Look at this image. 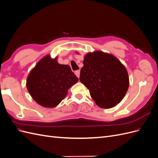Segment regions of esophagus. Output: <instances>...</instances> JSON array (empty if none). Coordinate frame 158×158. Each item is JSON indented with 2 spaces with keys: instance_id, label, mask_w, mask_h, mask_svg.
Masks as SVG:
<instances>
[{
  "instance_id": "34e87169",
  "label": "esophagus",
  "mask_w": 158,
  "mask_h": 158,
  "mask_svg": "<svg viewBox=\"0 0 158 158\" xmlns=\"http://www.w3.org/2000/svg\"><path fill=\"white\" fill-rule=\"evenodd\" d=\"M75 74H76V76H77L78 78H79L80 77V71L78 70H76L75 71Z\"/></svg>"
}]
</instances>
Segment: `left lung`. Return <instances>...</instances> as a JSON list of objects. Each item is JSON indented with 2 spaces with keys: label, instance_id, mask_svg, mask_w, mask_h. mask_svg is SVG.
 <instances>
[{
  "label": "left lung",
  "instance_id": "left-lung-1",
  "mask_svg": "<svg viewBox=\"0 0 158 158\" xmlns=\"http://www.w3.org/2000/svg\"><path fill=\"white\" fill-rule=\"evenodd\" d=\"M80 80L99 107L111 108L120 103L127 92V70L116 56L100 51L84 56Z\"/></svg>",
  "mask_w": 158,
  "mask_h": 158
}]
</instances>
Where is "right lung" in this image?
<instances>
[{
	"label": "right lung",
	"instance_id": "add662e5",
	"mask_svg": "<svg viewBox=\"0 0 158 158\" xmlns=\"http://www.w3.org/2000/svg\"><path fill=\"white\" fill-rule=\"evenodd\" d=\"M56 56L42 58L27 76L26 87L32 98L44 107H55L64 99L78 78L69 65L60 64Z\"/></svg>",
	"mask_w": 158,
	"mask_h": 158
}]
</instances>
